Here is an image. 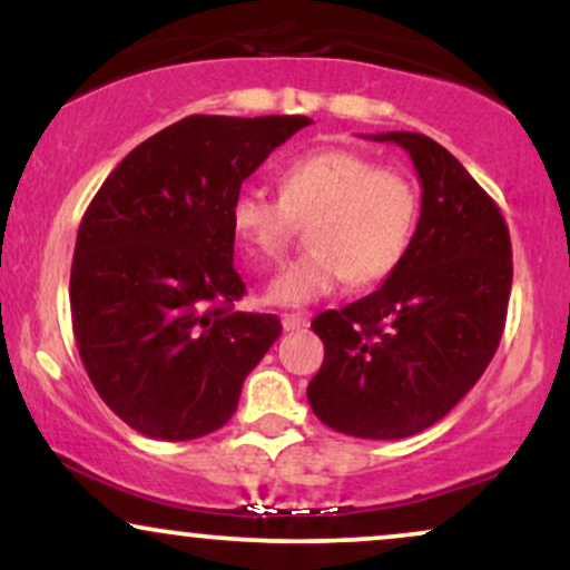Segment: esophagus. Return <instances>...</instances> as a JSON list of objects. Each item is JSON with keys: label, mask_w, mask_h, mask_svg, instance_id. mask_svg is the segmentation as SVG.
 <instances>
[{"label": "esophagus", "mask_w": 570, "mask_h": 570, "mask_svg": "<svg viewBox=\"0 0 570 570\" xmlns=\"http://www.w3.org/2000/svg\"><path fill=\"white\" fill-rule=\"evenodd\" d=\"M281 324H284L286 332H297L305 330V326L311 324V318H307L305 313H284V316H281Z\"/></svg>", "instance_id": "1"}]
</instances>
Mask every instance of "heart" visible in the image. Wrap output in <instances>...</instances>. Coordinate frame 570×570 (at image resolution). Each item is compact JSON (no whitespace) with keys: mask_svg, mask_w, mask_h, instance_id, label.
Masks as SVG:
<instances>
[{"mask_svg":"<svg viewBox=\"0 0 570 570\" xmlns=\"http://www.w3.org/2000/svg\"><path fill=\"white\" fill-rule=\"evenodd\" d=\"M415 181L399 168L375 166L356 149L322 147L297 155L281 168L278 195L240 189L230 225L248 263H278L286 244L307 222V252L267 284L273 305L303 307L343 284L370 286L389 278L407 254L415 233Z\"/></svg>","mask_w":570,"mask_h":570,"instance_id":"b5f03b06","label":"heart"}]
</instances>
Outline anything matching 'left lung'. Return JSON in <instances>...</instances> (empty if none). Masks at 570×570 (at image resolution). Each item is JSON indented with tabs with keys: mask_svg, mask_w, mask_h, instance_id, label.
Returning a JSON list of instances; mask_svg holds the SVG:
<instances>
[{
	"mask_svg": "<svg viewBox=\"0 0 570 570\" xmlns=\"http://www.w3.org/2000/svg\"><path fill=\"white\" fill-rule=\"evenodd\" d=\"M372 139L412 158L421 219L381 289L313 318L324 364L307 402L340 434L404 440L442 421L499 348L512 240L493 198L442 144L410 130Z\"/></svg>",
	"mask_w": 570,
	"mask_h": 570,
	"instance_id": "obj_1",
	"label": "left lung"
}]
</instances>
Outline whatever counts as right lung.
<instances>
[{"mask_svg": "<svg viewBox=\"0 0 570 570\" xmlns=\"http://www.w3.org/2000/svg\"><path fill=\"white\" fill-rule=\"evenodd\" d=\"M303 115H189L107 176L77 233L69 303L98 396L144 436L225 426L246 375L281 335L273 313L235 311L233 198Z\"/></svg>", "mask_w": 570, "mask_h": 570, "instance_id": "1", "label": "right lung"}]
</instances>
